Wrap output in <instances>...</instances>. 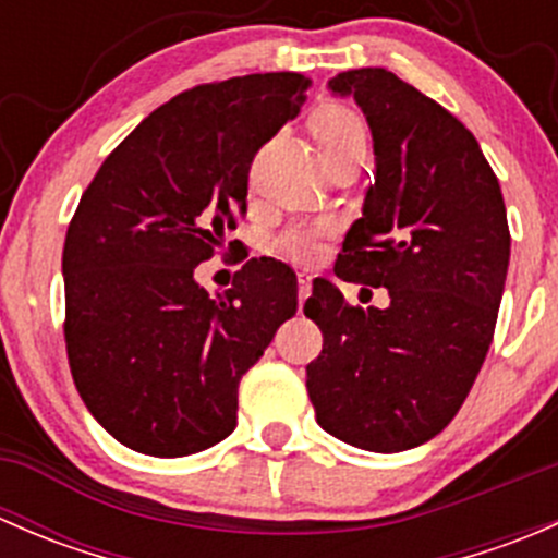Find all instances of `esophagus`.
Listing matches in <instances>:
<instances>
[{
    "instance_id": "1",
    "label": "esophagus",
    "mask_w": 558,
    "mask_h": 558,
    "mask_svg": "<svg viewBox=\"0 0 558 558\" xmlns=\"http://www.w3.org/2000/svg\"><path fill=\"white\" fill-rule=\"evenodd\" d=\"M296 283H300V302L307 300V296H311V289H313L311 275H300V278H296Z\"/></svg>"
}]
</instances>
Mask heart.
I'll list each match as a JSON object with an SVG mask.
<instances>
[{
  "label": "heart",
  "instance_id": "1",
  "mask_svg": "<svg viewBox=\"0 0 558 558\" xmlns=\"http://www.w3.org/2000/svg\"><path fill=\"white\" fill-rule=\"evenodd\" d=\"M311 129L320 154L340 148V145L351 143V140H364V126L359 116L342 105L320 107L313 116ZM320 234H324V227L291 229L289 234L280 238V251L289 253L296 262H313L320 253Z\"/></svg>",
  "mask_w": 558,
  "mask_h": 558
}]
</instances>
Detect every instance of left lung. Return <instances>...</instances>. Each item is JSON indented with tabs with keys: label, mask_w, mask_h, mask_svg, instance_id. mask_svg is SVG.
Segmentation results:
<instances>
[{
	"label": "left lung",
	"mask_w": 558,
	"mask_h": 558,
	"mask_svg": "<svg viewBox=\"0 0 558 558\" xmlns=\"http://www.w3.org/2000/svg\"><path fill=\"white\" fill-rule=\"evenodd\" d=\"M373 132L375 183L337 256V278L388 289V307H351L318 278L305 315L324 348L307 364L320 429L397 453L440 435L475 384L510 262L497 174L470 129L384 66L340 72Z\"/></svg>",
	"instance_id": "8db88e82"
}]
</instances>
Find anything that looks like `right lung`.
Wrapping results in <instances>:
<instances>
[{
  "mask_svg": "<svg viewBox=\"0 0 558 558\" xmlns=\"http://www.w3.org/2000/svg\"><path fill=\"white\" fill-rule=\"evenodd\" d=\"M307 86L267 72L178 94L81 196L61 256L66 356L88 413L132 451L174 459L232 435L240 378L296 313L283 262L251 258L216 296L194 267L245 213L253 156Z\"/></svg>",
  "mask_w": 558,
  "mask_h": 558,
  "instance_id": "add662e5",
  "label": "right lung"
}]
</instances>
